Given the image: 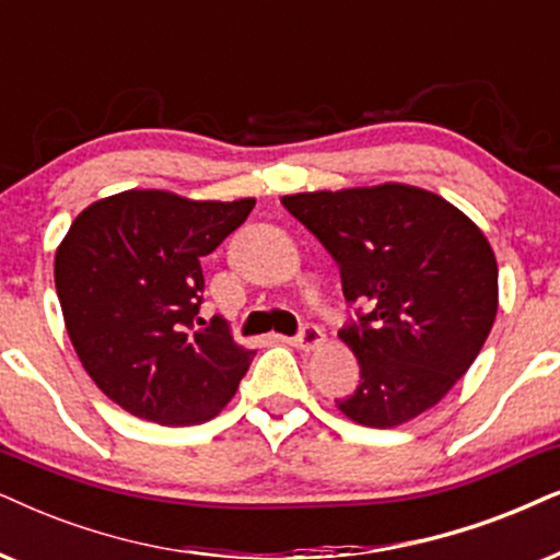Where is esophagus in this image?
Masks as SVG:
<instances>
[{
  "mask_svg": "<svg viewBox=\"0 0 560 560\" xmlns=\"http://www.w3.org/2000/svg\"><path fill=\"white\" fill-rule=\"evenodd\" d=\"M323 343H325V332H323L320 328H317V325H313V323L302 325L300 336L294 338V346H296V349H302V351L320 349Z\"/></svg>",
  "mask_w": 560,
  "mask_h": 560,
  "instance_id": "34e87169",
  "label": "esophagus"
}]
</instances>
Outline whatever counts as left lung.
Listing matches in <instances>:
<instances>
[{"mask_svg":"<svg viewBox=\"0 0 560 560\" xmlns=\"http://www.w3.org/2000/svg\"><path fill=\"white\" fill-rule=\"evenodd\" d=\"M341 266L357 320L338 330L359 359L351 421L400 427L470 370L499 310V268L483 232L431 190L385 183L281 198Z\"/></svg>","mask_w":560,"mask_h":560,"instance_id":"1","label":"left lung"}]
</instances>
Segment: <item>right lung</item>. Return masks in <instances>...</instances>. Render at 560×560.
<instances>
[{
  "mask_svg": "<svg viewBox=\"0 0 560 560\" xmlns=\"http://www.w3.org/2000/svg\"><path fill=\"white\" fill-rule=\"evenodd\" d=\"M256 207L124 190L90 203L56 250L54 279L80 362L137 419L194 427L222 410L253 362L228 323L198 317L201 258Z\"/></svg>",
  "mask_w": 560,
  "mask_h": 560,
  "instance_id": "add662e5",
  "label": "right lung"
}]
</instances>
